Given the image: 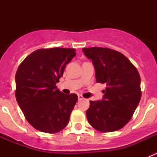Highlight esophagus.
I'll use <instances>...</instances> for the list:
<instances>
[{"label": "esophagus", "mask_w": 157, "mask_h": 157, "mask_svg": "<svg viewBox=\"0 0 157 157\" xmlns=\"http://www.w3.org/2000/svg\"><path fill=\"white\" fill-rule=\"evenodd\" d=\"M78 101H81V100L84 99V98H83L82 95H81V94H78Z\"/></svg>", "instance_id": "1"}]
</instances>
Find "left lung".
<instances>
[{
	"mask_svg": "<svg viewBox=\"0 0 157 157\" xmlns=\"http://www.w3.org/2000/svg\"><path fill=\"white\" fill-rule=\"evenodd\" d=\"M95 68L97 82L106 84L101 101H90L88 122L101 132L123 128L141 100V78L131 62L121 52L108 48H83Z\"/></svg>",
	"mask_w": 157,
	"mask_h": 157,
	"instance_id": "obj_1",
	"label": "left lung"
}]
</instances>
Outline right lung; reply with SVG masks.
Listing matches in <instances>:
<instances>
[{
	"label": "right lung",
	"instance_id": "1",
	"mask_svg": "<svg viewBox=\"0 0 157 157\" xmlns=\"http://www.w3.org/2000/svg\"><path fill=\"white\" fill-rule=\"evenodd\" d=\"M75 55V48L37 49L18 67L16 101L29 123L41 132L57 133L68 123L78 96L63 94L56 85Z\"/></svg>",
	"mask_w": 157,
	"mask_h": 157
}]
</instances>
